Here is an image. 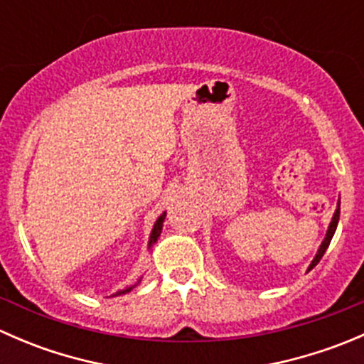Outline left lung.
Returning <instances> with one entry per match:
<instances>
[{
	"label": "left lung",
	"instance_id": "1",
	"mask_svg": "<svg viewBox=\"0 0 364 364\" xmlns=\"http://www.w3.org/2000/svg\"><path fill=\"white\" fill-rule=\"evenodd\" d=\"M338 220H340V200H338V204H336V211H335V215H333V218H331V223H329V227H328V232H326V237H324V241H322V243H321V247H318L317 253H315L314 260H311V264H310V266H308V271H310V269H314V267L317 266V264H318V260L322 259V255H324L326 250H328L329 243H331L333 236H335V230H336V225H338Z\"/></svg>",
	"mask_w": 364,
	"mask_h": 364
}]
</instances>
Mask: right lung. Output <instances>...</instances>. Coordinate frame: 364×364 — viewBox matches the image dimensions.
I'll list each match as a JSON object with an SVG mask.
<instances>
[{
	"instance_id": "add662e5",
	"label": "right lung",
	"mask_w": 364,
	"mask_h": 364,
	"mask_svg": "<svg viewBox=\"0 0 364 364\" xmlns=\"http://www.w3.org/2000/svg\"><path fill=\"white\" fill-rule=\"evenodd\" d=\"M165 215H167V213H161V215L159 216V220H156L155 222V225H153V230H151V234H149V243H148V248H151L153 245L156 243V241H159V237H160V234H161V227H164V220H165ZM141 284V278H139L137 280V284H134V285H130V287H124L123 291H117L116 294H112V296H121V294H127V292H130L132 289H135L137 287V285Z\"/></svg>"
}]
</instances>
